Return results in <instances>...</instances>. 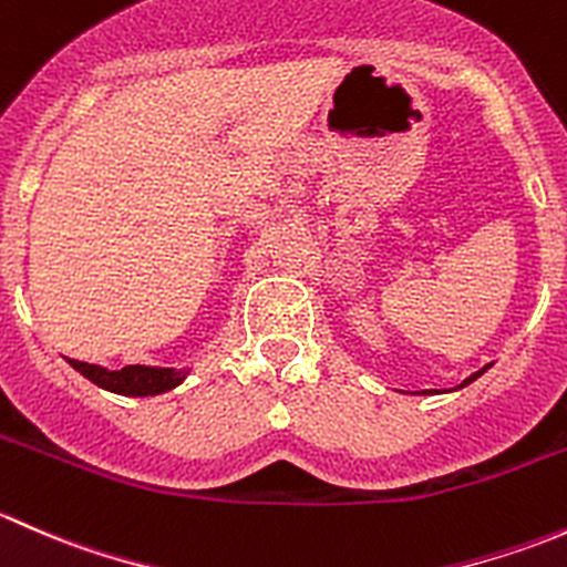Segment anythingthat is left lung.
Returning a JSON list of instances; mask_svg holds the SVG:
<instances>
[{
	"label": "left lung",
	"mask_w": 567,
	"mask_h": 567,
	"mask_svg": "<svg viewBox=\"0 0 567 567\" xmlns=\"http://www.w3.org/2000/svg\"><path fill=\"white\" fill-rule=\"evenodd\" d=\"M483 373H485V368H483V370H477V373H474V375H468V379H466V381H463V384H461V386L472 384V381H474V379H480V375H483Z\"/></svg>",
	"instance_id": "1"
}]
</instances>
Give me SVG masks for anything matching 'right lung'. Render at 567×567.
Instances as JSON below:
<instances>
[{"label": "right lung", "instance_id": "add662e5", "mask_svg": "<svg viewBox=\"0 0 567 567\" xmlns=\"http://www.w3.org/2000/svg\"><path fill=\"white\" fill-rule=\"evenodd\" d=\"M84 379L93 381L95 386H104L109 392L131 394V398H145V394H162L175 390L186 373L173 368H145V364H128L123 370H106L99 364L79 362V359H68Z\"/></svg>", "mask_w": 567, "mask_h": 567}]
</instances>
